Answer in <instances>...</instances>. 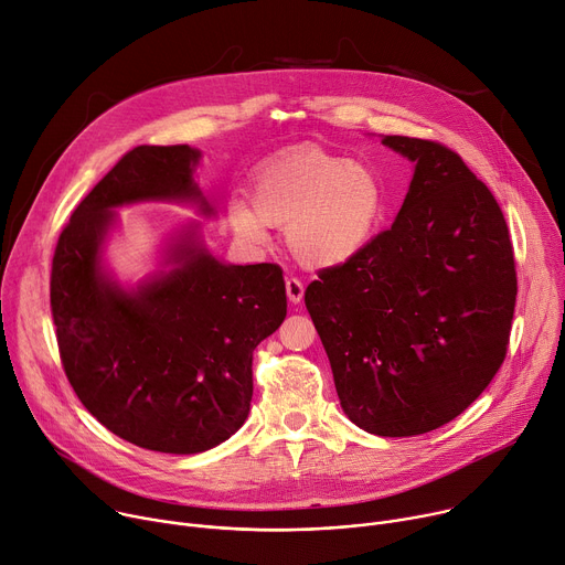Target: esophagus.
<instances>
[{
  "instance_id": "esophagus-1",
  "label": "esophagus",
  "mask_w": 565,
  "mask_h": 565,
  "mask_svg": "<svg viewBox=\"0 0 565 565\" xmlns=\"http://www.w3.org/2000/svg\"><path fill=\"white\" fill-rule=\"evenodd\" d=\"M286 295H288V299L292 303H299L301 297H303V284L299 279H295V277L286 279Z\"/></svg>"
}]
</instances>
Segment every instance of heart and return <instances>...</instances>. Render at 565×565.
I'll use <instances>...</instances> for the list:
<instances>
[{
    "instance_id": "b5f03b06",
    "label": "heart",
    "mask_w": 565,
    "mask_h": 565,
    "mask_svg": "<svg viewBox=\"0 0 565 565\" xmlns=\"http://www.w3.org/2000/svg\"><path fill=\"white\" fill-rule=\"evenodd\" d=\"M252 209L230 204L234 230L264 243L266 227L286 230L295 259L309 268L349 262L376 232L385 207L381 175L322 146H299L270 160L252 182Z\"/></svg>"
}]
</instances>
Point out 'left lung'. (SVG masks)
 <instances>
[{"label":"left lung","mask_w":565,"mask_h":565,"mask_svg":"<svg viewBox=\"0 0 565 565\" xmlns=\"http://www.w3.org/2000/svg\"><path fill=\"white\" fill-rule=\"evenodd\" d=\"M415 162L392 227L303 292L344 415L372 435L452 422L500 370L516 306L509 230L489 186L439 141L381 139Z\"/></svg>","instance_id":"8db88e82"}]
</instances>
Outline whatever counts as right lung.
<instances>
[{
	"instance_id": "obj_1",
	"label": "right lung",
	"mask_w": 565,
	"mask_h": 565,
	"mask_svg": "<svg viewBox=\"0 0 565 565\" xmlns=\"http://www.w3.org/2000/svg\"><path fill=\"white\" fill-rule=\"evenodd\" d=\"M200 150L137 146L74 210L51 264V316L65 374L110 433L160 452L193 455L230 439L247 419L252 351L286 318L275 264L230 266L204 249L195 227L169 247L164 270L132 290L100 266L121 204L195 202Z\"/></svg>"
}]
</instances>
